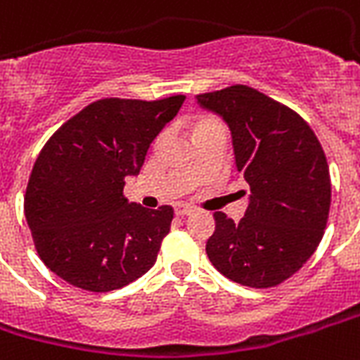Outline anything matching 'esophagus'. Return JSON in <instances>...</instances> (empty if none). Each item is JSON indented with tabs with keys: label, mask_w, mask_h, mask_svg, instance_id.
I'll list each match as a JSON object with an SVG mask.
<instances>
[{
	"label": "esophagus",
	"mask_w": 360,
	"mask_h": 360,
	"mask_svg": "<svg viewBox=\"0 0 360 360\" xmlns=\"http://www.w3.org/2000/svg\"><path fill=\"white\" fill-rule=\"evenodd\" d=\"M191 213H194V207H191V205H185V204L175 205V215L177 217H186V215H191Z\"/></svg>",
	"instance_id": "obj_1"
}]
</instances>
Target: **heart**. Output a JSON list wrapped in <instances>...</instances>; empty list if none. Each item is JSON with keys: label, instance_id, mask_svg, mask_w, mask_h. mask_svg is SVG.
Here are the masks:
<instances>
[{"label": "heart", "instance_id": "1", "mask_svg": "<svg viewBox=\"0 0 360 360\" xmlns=\"http://www.w3.org/2000/svg\"><path fill=\"white\" fill-rule=\"evenodd\" d=\"M210 126H219V122H217L215 119H202L198 122V126H196V130H202V128H210Z\"/></svg>", "mask_w": 360, "mask_h": 360}]
</instances>
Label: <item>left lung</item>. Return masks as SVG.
Segmentation results:
<instances>
[{
  "label": "left lung",
  "mask_w": 360,
  "mask_h": 360,
  "mask_svg": "<svg viewBox=\"0 0 360 360\" xmlns=\"http://www.w3.org/2000/svg\"><path fill=\"white\" fill-rule=\"evenodd\" d=\"M196 100L229 124L236 168L251 188L240 223L213 213L205 253L236 283L276 287L308 262L323 238L330 210L323 147L300 115L245 84Z\"/></svg>",
  "instance_id": "obj_1"
}]
</instances>
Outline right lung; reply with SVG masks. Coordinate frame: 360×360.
Listing matches in <instances>:
<instances>
[{"mask_svg": "<svg viewBox=\"0 0 360 360\" xmlns=\"http://www.w3.org/2000/svg\"><path fill=\"white\" fill-rule=\"evenodd\" d=\"M183 101L98 100L46 141L30 175L24 215L41 260L58 278L109 292L153 268L174 210L130 204L122 191Z\"/></svg>", "mask_w": 360, "mask_h": 360, "instance_id": "add662e5", "label": "right lung"}]
</instances>
